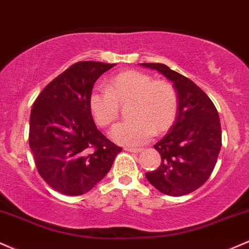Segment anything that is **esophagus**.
Masks as SVG:
<instances>
[{
    "mask_svg": "<svg viewBox=\"0 0 249 249\" xmlns=\"http://www.w3.org/2000/svg\"><path fill=\"white\" fill-rule=\"evenodd\" d=\"M125 151H130V153H140L142 150L141 148H131V147H125L124 148Z\"/></svg>",
    "mask_w": 249,
    "mask_h": 249,
    "instance_id": "34e87169",
    "label": "esophagus"
}]
</instances>
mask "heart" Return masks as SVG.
<instances>
[{
	"label": "heart",
	"instance_id": "obj_1",
	"mask_svg": "<svg viewBox=\"0 0 249 249\" xmlns=\"http://www.w3.org/2000/svg\"><path fill=\"white\" fill-rule=\"evenodd\" d=\"M130 100L129 115L133 119L116 124L110 131L112 139L120 144H144L155 133L168 130L176 120L178 95L175 87L136 70L114 75L107 89L95 87L89 94V106L96 124L108 127L119 119L120 104Z\"/></svg>",
	"mask_w": 249,
	"mask_h": 249
}]
</instances>
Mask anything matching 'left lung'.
<instances>
[{
	"instance_id": "obj_1",
	"label": "left lung",
	"mask_w": 249,
	"mask_h": 249,
	"mask_svg": "<svg viewBox=\"0 0 249 249\" xmlns=\"http://www.w3.org/2000/svg\"><path fill=\"white\" fill-rule=\"evenodd\" d=\"M174 83L178 112L170 130L154 148L160 164L145 177L162 194L179 197L189 195L211 176L221 148V127L214 104L194 81L164 64L143 63Z\"/></svg>"
}]
</instances>
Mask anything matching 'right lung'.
Listing matches in <instances>:
<instances>
[{"label": "right lung", "instance_id": "add662e5", "mask_svg": "<svg viewBox=\"0 0 249 249\" xmlns=\"http://www.w3.org/2000/svg\"><path fill=\"white\" fill-rule=\"evenodd\" d=\"M114 65L78 61L46 85L32 105L29 145L35 164L60 194L89 192L122 150L98 130L89 106L95 81Z\"/></svg>", "mask_w": 249, "mask_h": 249}]
</instances>
